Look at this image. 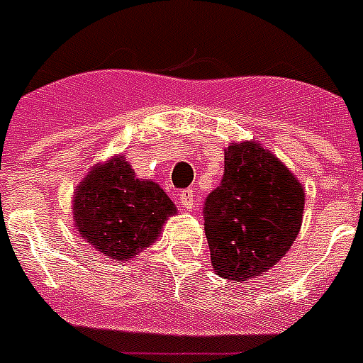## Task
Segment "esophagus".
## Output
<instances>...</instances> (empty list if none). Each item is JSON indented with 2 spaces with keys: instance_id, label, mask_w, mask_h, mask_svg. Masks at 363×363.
I'll use <instances>...</instances> for the list:
<instances>
[{
  "instance_id": "esophagus-1",
  "label": "esophagus",
  "mask_w": 363,
  "mask_h": 363,
  "mask_svg": "<svg viewBox=\"0 0 363 363\" xmlns=\"http://www.w3.org/2000/svg\"><path fill=\"white\" fill-rule=\"evenodd\" d=\"M181 203L184 205V209H186V211H192L194 207L199 203L198 194L194 192L192 188H188V190H182V192H181Z\"/></svg>"
}]
</instances>
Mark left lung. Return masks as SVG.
Here are the masks:
<instances>
[{
	"label": "left lung",
	"mask_w": 363,
	"mask_h": 363,
	"mask_svg": "<svg viewBox=\"0 0 363 363\" xmlns=\"http://www.w3.org/2000/svg\"><path fill=\"white\" fill-rule=\"evenodd\" d=\"M303 207V184L275 154L256 139L230 143L203 207L216 275L245 282L267 273L298 238Z\"/></svg>",
	"instance_id": "obj_1"
}]
</instances>
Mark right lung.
Returning a JSON list of instances; mask_svg holds the SVG:
<instances>
[{
  "label": "right lung",
  "mask_w": 363,
  "mask_h": 363,
  "mask_svg": "<svg viewBox=\"0 0 363 363\" xmlns=\"http://www.w3.org/2000/svg\"><path fill=\"white\" fill-rule=\"evenodd\" d=\"M75 230L105 258L130 262L158 241L175 203L150 179H137L118 154L92 165L71 199Z\"/></svg>",
  "instance_id": "right-lung-1"
}]
</instances>
